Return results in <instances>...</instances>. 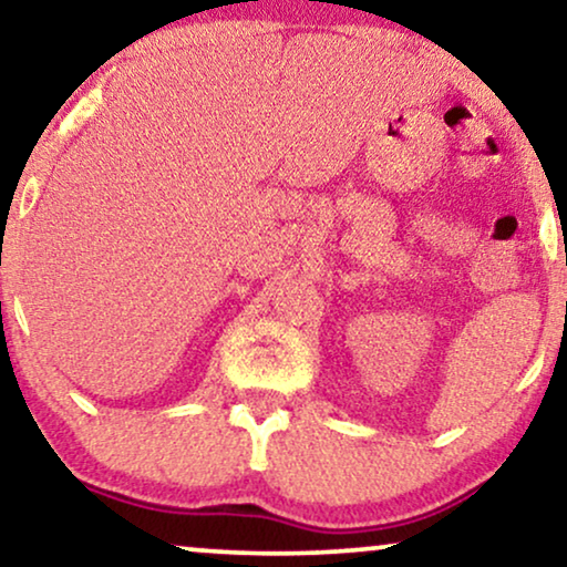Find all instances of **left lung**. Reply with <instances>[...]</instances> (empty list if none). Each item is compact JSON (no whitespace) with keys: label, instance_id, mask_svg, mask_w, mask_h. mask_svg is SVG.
Wrapping results in <instances>:
<instances>
[{"label":"left lung","instance_id":"left-lung-1","mask_svg":"<svg viewBox=\"0 0 567 567\" xmlns=\"http://www.w3.org/2000/svg\"><path fill=\"white\" fill-rule=\"evenodd\" d=\"M565 264H567V254H565Z\"/></svg>","mask_w":567,"mask_h":567}]
</instances>
